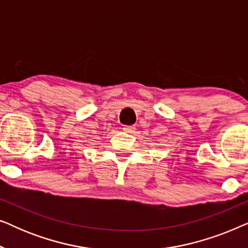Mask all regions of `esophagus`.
I'll return each instance as SVG.
<instances>
[{
    "label": "esophagus",
    "instance_id": "obj_1",
    "mask_svg": "<svg viewBox=\"0 0 248 248\" xmlns=\"http://www.w3.org/2000/svg\"><path fill=\"white\" fill-rule=\"evenodd\" d=\"M123 131L126 132V133L132 134V133H134V132H135V127L134 126H124Z\"/></svg>",
    "mask_w": 248,
    "mask_h": 248
}]
</instances>
